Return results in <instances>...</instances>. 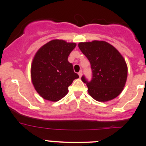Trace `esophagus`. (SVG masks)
Returning a JSON list of instances; mask_svg holds the SVG:
<instances>
[{
    "label": "esophagus",
    "instance_id": "1",
    "mask_svg": "<svg viewBox=\"0 0 146 146\" xmlns=\"http://www.w3.org/2000/svg\"><path fill=\"white\" fill-rule=\"evenodd\" d=\"M82 70H81V71H79L78 72V76H79V77L81 78V76H82Z\"/></svg>",
    "mask_w": 146,
    "mask_h": 146
}]
</instances>
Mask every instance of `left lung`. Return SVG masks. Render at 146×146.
Wrapping results in <instances>:
<instances>
[{"label": "left lung", "mask_w": 146, "mask_h": 146, "mask_svg": "<svg viewBox=\"0 0 146 146\" xmlns=\"http://www.w3.org/2000/svg\"><path fill=\"white\" fill-rule=\"evenodd\" d=\"M78 47L91 64L92 80L81 77L90 96L98 102H107L120 94L127 81V66L118 50L104 41L80 42Z\"/></svg>", "instance_id": "8db88e82"}]
</instances>
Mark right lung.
<instances>
[{"label":"right lung","instance_id":"add662e5","mask_svg":"<svg viewBox=\"0 0 146 146\" xmlns=\"http://www.w3.org/2000/svg\"><path fill=\"white\" fill-rule=\"evenodd\" d=\"M76 43L54 39L42 46L35 54L31 77L35 90L43 99L58 102L68 92L73 80L79 78L68 58Z\"/></svg>","mask_w":146,"mask_h":146}]
</instances>
